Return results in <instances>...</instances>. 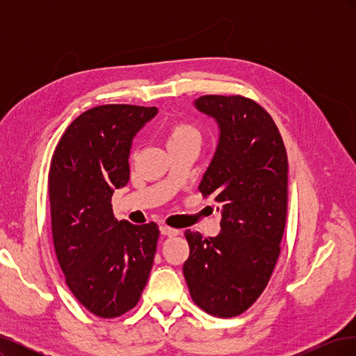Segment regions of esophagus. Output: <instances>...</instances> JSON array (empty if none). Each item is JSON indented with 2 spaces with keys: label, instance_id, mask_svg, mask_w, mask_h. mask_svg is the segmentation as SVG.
Masks as SVG:
<instances>
[{
  "label": "esophagus",
  "instance_id": "34e87169",
  "mask_svg": "<svg viewBox=\"0 0 356 356\" xmlns=\"http://www.w3.org/2000/svg\"><path fill=\"white\" fill-rule=\"evenodd\" d=\"M160 233L163 236H169V238H174V236H177L179 232L177 229L168 227V225H160Z\"/></svg>",
  "mask_w": 356,
  "mask_h": 356
}]
</instances>
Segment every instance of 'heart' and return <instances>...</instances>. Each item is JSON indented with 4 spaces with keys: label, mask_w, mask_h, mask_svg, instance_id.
<instances>
[{
    "label": "heart",
    "mask_w": 356,
    "mask_h": 356,
    "mask_svg": "<svg viewBox=\"0 0 356 356\" xmlns=\"http://www.w3.org/2000/svg\"><path fill=\"white\" fill-rule=\"evenodd\" d=\"M200 141L199 132L195 127L187 123H174L168 127L166 131V143L168 147L177 144H187V143H197Z\"/></svg>",
    "instance_id": "b5f03b06"
}]
</instances>
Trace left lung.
<instances>
[{
	"instance_id": "1",
	"label": "left lung",
	"mask_w": 356,
	"mask_h": 356,
	"mask_svg": "<svg viewBox=\"0 0 356 356\" xmlns=\"http://www.w3.org/2000/svg\"><path fill=\"white\" fill-rule=\"evenodd\" d=\"M193 105L218 124V144L199 190L217 202L221 232H186L182 266L191 298L209 315L238 316L264 291L286 221L288 159L273 118L242 96H200Z\"/></svg>"
}]
</instances>
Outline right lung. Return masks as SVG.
Wrapping results in <instances>:
<instances>
[{
  "label": "right lung",
  "mask_w": 356,
  "mask_h": 356,
  "mask_svg": "<svg viewBox=\"0 0 356 356\" xmlns=\"http://www.w3.org/2000/svg\"><path fill=\"white\" fill-rule=\"evenodd\" d=\"M157 113L156 106H95L68 126L53 153L56 257L71 293L96 316L115 318L135 307L152 272L157 224L117 221L111 197L129 181L134 138Z\"/></svg>",
  "instance_id": "obj_1"
}]
</instances>
